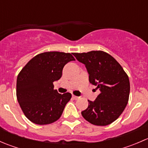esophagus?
I'll return each mask as SVG.
<instances>
[{
	"mask_svg": "<svg viewBox=\"0 0 148 148\" xmlns=\"http://www.w3.org/2000/svg\"><path fill=\"white\" fill-rule=\"evenodd\" d=\"M72 98L74 99H75V100H77V99H79V97H77V96H75V95H72Z\"/></svg>",
	"mask_w": 148,
	"mask_h": 148,
	"instance_id": "34e87169",
	"label": "esophagus"
}]
</instances>
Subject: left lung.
I'll use <instances>...</instances> for the list:
<instances>
[{"label": "left lung", "mask_w": 148, "mask_h": 148, "mask_svg": "<svg viewBox=\"0 0 148 148\" xmlns=\"http://www.w3.org/2000/svg\"><path fill=\"white\" fill-rule=\"evenodd\" d=\"M89 73V82L99 89L100 94L82 112L91 124L106 126L112 123L123 112L129 100L130 80L123 68L111 55L102 51L74 53Z\"/></svg>", "instance_id": "1"}]
</instances>
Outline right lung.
Segmentation results:
<instances>
[{"label": "right lung", "instance_id": "add662e5", "mask_svg": "<svg viewBox=\"0 0 148 148\" xmlns=\"http://www.w3.org/2000/svg\"><path fill=\"white\" fill-rule=\"evenodd\" d=\"M71 61L75 59L70 53L44 52L32 58L20 71L16 97L23 114L31 122L49 125L60 118L71 95L58 93L53 82L62 77L64 66Z\"/></svg>", "mask_w": 148, "mask_h": 148}]
</instances>
